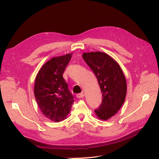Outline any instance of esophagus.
Segmentation results:
<instances>
[{
  "mask_svg": "<svg viewBox=\"0 0 159 159\" xmlns=\"http://www.w3.org/2000/svg\"><path fill=\"white\" fill-rule=\"evenodd\" d=\"M76 97L78 98H82L84 97V94L83 93H78V94H76Z\"/></svg>",
  "mask_w": 159,
  "mask_h": 159,
  "instance_id": "obj_1",
  "label": "esophagus"
}]
</instances>
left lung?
Masks as SVG:
<instances>
[{
    "label": "left lung",
    "mask_w": 159,
    "mask_h": 159,
    "mask_svg": "<svg viewBox=\"0 0 159 159\" xmlns=\"http://www.w3.org/2000/svg\"><path fill=\"white\" fill-rule=\"evenodd\" d=\"M83 58L95 74L102 92V104L95 113L100 120H107L116 115L126 98L127 85L119 64L102 52H84Z\"/></svg>",
    "instance_id": "left-lung-1"
}]
</instances>
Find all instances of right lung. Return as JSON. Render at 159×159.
<instances>
[{
    "mask_svg": "<svg viewBox=\"0 0 159 159\" xmlns=\"http://www.w3.org/2000/svg\"><path fill=\"white\" fill-rule=\"evenodd\" d=\"M72 53L53 57L43 64L37 74L34 94L42 113L49 120L59 122L67 117L74 96L63 78Z\"/></svg>",
    "mask_w": 159,
    "mask_h": 159,
    "instance_id": "add662e5",
    "label": "right lung"
}]
</instances>
